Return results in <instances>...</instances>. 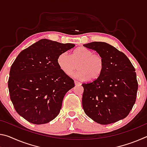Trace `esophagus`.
Returning <instances> with one entry per match:
<instances>
[{
  "label": "esophagus",
  "mask_w": 147,
  "mask_h": 147,
  "mask_svg": "<svg viewBox=\"0 0 147 147\" xmlns=\"http://www.w3.org/2000/svg\"><path fill=\"white\" fill-rule=\"evenodd\" d=\"M74 83H75V85H76V86H80L81 85V83L78 81L74 80Z\"/></svg>",
  "instance_id": "obj_1"
}]
</instances>
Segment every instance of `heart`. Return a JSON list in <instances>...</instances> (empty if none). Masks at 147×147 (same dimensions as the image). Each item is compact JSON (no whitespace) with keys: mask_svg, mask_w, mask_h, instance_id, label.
I'll return each instance as SVG.
<instances>
[{"mask_svg":"<svg viewBox=\"0 0 147 147\" xmlns=\"http://www.w3.org/2000/svg\"><path fill=\"white\" fill-rule=\"evenodd\" d=\"M59 69L64 74L69 76L77 67L74 76L80 80L89 79L95 80L102 73L104 69V60L100 54L85 47H79L73 51L71 56L67 52L61 53L57 59Z\"/></svg>","mask_w":147,"mask_h":147,"instance_id":"obj_1","label":"heart"}]
</instances>
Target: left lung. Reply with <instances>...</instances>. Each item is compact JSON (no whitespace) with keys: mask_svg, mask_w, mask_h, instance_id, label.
Masks as SVG:
<instances>
[{"mask_svg":"<svg viewBox=\"0 0 147 147\" xmlns=\"http://www.w3.org/2000/svg\"><path fill=\"white\" fill-rule=\"evenodd\" d=\"M84 47L95 51L104 60L100 76L82 85L84 112L100 124L124 119L136 102L138 84L135 68L125 54L105 42H91Z\"/></svg>","mask_w":147,"mask_h":147,"instance_id":"obj_1","label":"left lung"}]
</instances>
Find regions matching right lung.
Returning <instances> with one entry per match:
<instances>
[{"label": "right lung", "mask_w": 147, "mask_h": 147, "mask_svg": "<svg viewBox=\"0 0 147 147\" xmlns=\"http://www.w3.org/2000/svg\"><path fill=\"white\" fill-rule=\"evenodd\" d=\"M75 46L43 39L23 50L11 65L10 99L19 115L35 124L49 123L60 111L74 80L59 69L58 56Z\"/></svg>", "instance_id": "right-lung-1"}]
</instances>
